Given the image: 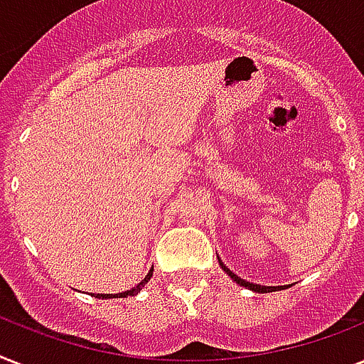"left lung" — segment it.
Here are the masks:
<instances>
[{
    "label": "left lung",
    "instance_id": "1",
    "mask_svg": "<svg viewBox=\"0 0 364 364\" xmlns=\"http://www.w3.org/2000/svg\"><path fill=\"white\" fill-rule=\"evenodd\" d=\"M219 264H221V268L225 272H227L228 276L232 277L234 282L238 283V285H242V287H247V289H251V291H255V293H272V291H274V289H279V291H282L283 287H285V285H279V287H264V285H255V283H249V282H245V279H242V277H238L236 276V274H234V272H230L227 268V266L223 264L221 260H219Z\"/></svg>",
    "mask_w": 364,
    "mask_h": 364
}]
</instances>
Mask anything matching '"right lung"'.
Returning <instances> with one entry per match:
<instances>
[{"instance_id": "right-lung-1", "label": "right lung", "mask_w": 364, "mask_h": 364, "mask_svg": "<svg viewBox=\"0 0 364 364\" xmlns=\"http://www.w3.org/2000/svg\"><path fill=\"white\" fill-rule=\"evenodd\" d=\"M151 277H153V268H151L147 276L143 277L141 282L137 283L136 287H132L130 291H124V293H119V294H102V293H98V294H92V296H96V299H126V296H134V294H137L139 291H141L143 285H145V283H147Z\"/></svg>"}]
</instances>
